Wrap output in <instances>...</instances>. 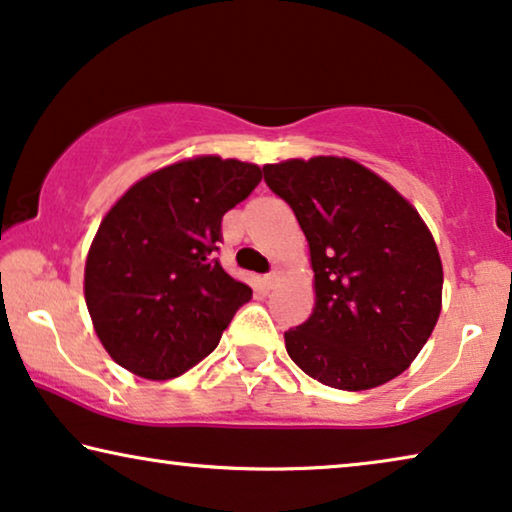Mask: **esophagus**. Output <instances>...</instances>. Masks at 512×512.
I'll list each match as a JSON object with an SVG mask.
<instances>
[{
  "label": "esophagus",
  "mask_w": 512,
  "mask_h": 512,
  "mask_svg": "<svg viewBox=\"0 0 512 512\" xmlns=\"http://www.w3.org/2000/svg\"><path fill=\"white\" fill-rule=\"evenodd\" d=\"M280 276H283V273H280L278 269L271 271L269 276H264V287H266V290H273V287L280 283Z\"/></svg>",
  "instance_id": "esophagus-1"
}]
</instances>
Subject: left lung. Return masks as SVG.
Returning a JSON list of instances; mask_svg holds the SVG:
<instances>
[{
  "label": "left lung",
  "instance_id": "obj_1",
  "mask_svg": "<svg viewBox=\"0 0 512 512\" xmlns=\"http://www.w3.org/2000/svg\"><path fill=\"white\" fill-rule=\"evenodd\" d=\"M308 241L315 306L285 334L292 362L336 390L401 376L434 331L443 264L417 208L350 157L264 164Z\"/></svg>",
  "mask_w": 512,
  "mask_h": 512
}]
</instances>
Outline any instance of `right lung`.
Segmentation results:
<instances>
[{
  "mask_svg": "<svg viewBox=\"0 0 512 512\" xmlns=\"http://www.w3.org/2000/svg\"><path fill=\"white\" fill-rule=\"evenodd\" d=\"M262 181L253 162L197 155L136 181L85 259V304L115 364L169 380L211 355L253 290L211 253L222 215Z\"/></svg>",
  "mask_w": 512,
  "mask_h": 512,
  "instance_id": "obj_1",
  "label": "right lung"
}]
</instances>
